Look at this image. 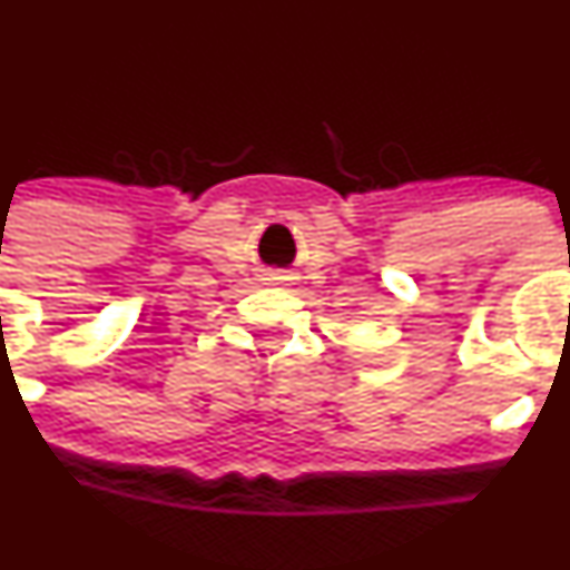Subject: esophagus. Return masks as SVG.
<instances>
[{"instance_id":"obj_1","label":"esophagus","mask_w":570,"mask_h":570,"mask_svg":"<svg viewBox=\"0 0 570 570\" xmlns=\"http://www.w3.org/2000/svg\"><path fill=\"white\" fill-rule=\"evenodd\" d=\"M279 279H293V274H291V272H285L283 277H279Z\"/></svg>"}]
</instances>
